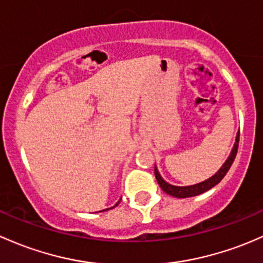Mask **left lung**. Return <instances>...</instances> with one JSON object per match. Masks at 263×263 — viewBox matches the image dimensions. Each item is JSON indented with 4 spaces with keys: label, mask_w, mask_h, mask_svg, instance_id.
<instances>
[{
    "label": "left lung",
    "mask_w": 263,
    "mask_h": 263,
    "mask_svg": "<svg viewBox=\"0 0 263 263\" xmlns=\"http://www.w3.org/2000/svg\"><path fill=\"white\" fill-rule=\"evenodd\" d=\"M238 142H239V131L237 132L236 142H234L233 148H232L228 159L226 160V162L220 166L219 170H218L214 175L211 176V178L206 179V180L198 182V184H194V185H187V186H176V185L168 184L167 181H165L164 179H162V176L160 175L159 170H157L156 165H155V176H156V180L159 182L160 187L162 189V192L175 198H190V197H195V195H200L203 194V193L208 192V190H211L212 187H214L218 182H220V180L226 176V174L228 173L229 168H231L234 159H236L237 150H238Z\"/></svg>",
    "instance_id": "8db88e82"
}]
</instances>
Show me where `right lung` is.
Wrapping results in <instances>:
<instances>
[{
	"mask_svg": "<svg viewBox=\"0 0 263 263\" xmlns=\"http://www.w3.org/2000/svg\"><path fill=\"white\" fill-rule=\"evenodd\" d=\"M118 203H120V201H118ZM118 203H117V204H116V205H115V206H117V205H118ZM115 206H112V208H115ZM112 208H107V209H104V211H108V209H112Z\"/></svg>",
	"mask_w": 263,
	"mask_h": 263,
	"instance_id": "right-lung-1",
	"label": "right lung"
}]
</instances>
